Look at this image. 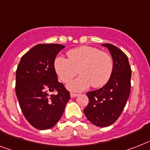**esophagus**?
<instances>
[{
	"label": "esophagus",
	"mask_w": 150,
	"mask_h": 150,
	"mask_svg": "<svg viewBox=\"0 0 150 150\" xmlns=\"http://www.w3.org/2000/svg\"><path fill=\"white\" fill-rule=\"evenodd\" d=\"M78 95H79L78 93H70V96H71V97H76Z\"/></svg>",
	"instance_id": "1"
}]
</instances>
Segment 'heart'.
<instances>
[{"label": "heart", "instance_id": "b5f03b06", "mask_svg": "<svg viewBox=\"0 0 150 150\" xmlns=\"http://www.w3.org/2000/svg\"><path fill=\"white\" fill-rule=\"evenodd\" d=\"M65 58L58 56L54 59V68L63 83L70 82L78 74L80 76L68 84L72 91H82L90 87L98 88L106 85L113 71V60L106 52L93 47L83 46L71 49Z\"/></svg>", "mask_w": 150, "mask_h": 150}]
</instances>
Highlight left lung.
Returning a JSON list of instances; mask_svg holds the SVG:
<instances>
[{"instance_id": "left-lung-1", "label": "left lung", "mask_w": 150, "mask_h": 150, "mask_svg": "<svg viewBox=\"0 0 150 150\" xmlns=\"http://www.w3.org/2000/svg\"><path fill=\"white\" fill-rule=\"evenodd\" d=\"M108 48L113 60V71L108 83L99 90L86 93L89 103L83 110L87 120L96 127L110 126L122 113L131 87V67L127 55L116 46Z\"/></svg>"}]
</instances>
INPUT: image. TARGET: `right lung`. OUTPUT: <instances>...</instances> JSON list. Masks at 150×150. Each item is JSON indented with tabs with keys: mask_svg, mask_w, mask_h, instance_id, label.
Returning <instances> with one entry per match:
<instances>
[{
	"mask_svg": "<svg viewBox=\"0 0 150 150\" xmlns=\"http://www.w3.org/2000/svg\"><path fill=\"white\" fill-rule=\"evenodd\" d=\"M63 48L58 44H38L22 57L17 66V100L26 120L38 129L54 127L70 99L54 68L56 56Z\"/></svg>",
	"mask_w": 150,
	"mask_h": 150,
	"instance_id": "1",
	"label": "right lung"
}]
</instances>
